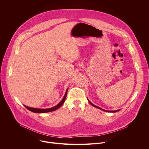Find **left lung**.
Instances as JSON below:
<instances>
[{
    "label": "left lung",
    "instance_id": "8db88e82",
    "mask_svg": "<svg viewBox=\"0 0 149 149\" xmlns=\"http://www.w3.org/2000/svg\"><path fill=\"white\" fill-rule=\"evenodd\" d=\"M88 101H89V102L93 105V106H94V107H96V108H97V109H100V110H102V111H107V112H111V113H116V112H117V111H119L120 110H115V111H107V110H104V109H101V108H100V107H97V106H96V105H94L92 102H91L89 100H88Z\"/></svg>",
    "mask_w": 149,
    "mask_h": 149
}]
</instances>
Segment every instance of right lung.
I'll use <instances>...</instances> for the list:
<instances>
[{"mask_svg":"<svg viewBox=\"0 0 149 149\" xmlns=\"http://www.w3.org/2000/svg\"><path fill=\"white\" fill-rule=\"evenodd\" d=\"M67 91H68V89L67 90L66 93L65 94V95H64V97H63V98H62V100H61V101L58 104L55 105V107H53L52 108L47 109H41L31 108V107H27V106H26L25 105H24V106L28 110H29V111H31L32 112H33V113H48V112H51V111H55V110H57L58 109H59L60 107H61V106L62 105V104H63V102H64V101L65 100V98H66V97H67Z\"/></svg>","mask_w":149,"mask_h":149,"instance_id":"obj_1","label":"right lung"}]
</instances>
